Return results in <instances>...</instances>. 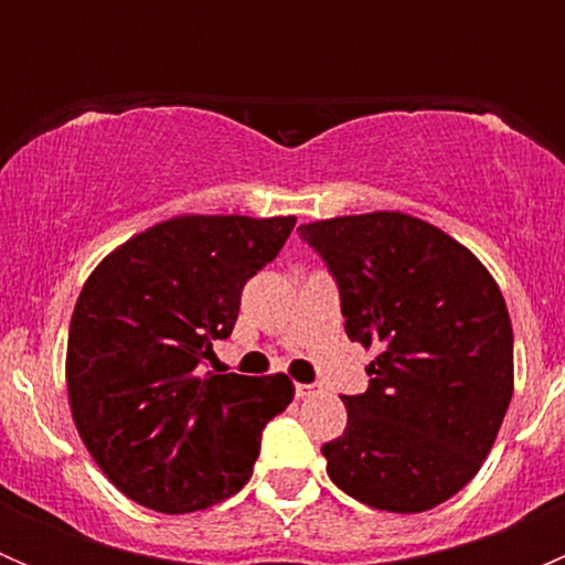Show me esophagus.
Here are the masks:
<instances>
[{
    "instance_id": "1",
    "label": "esophagus",
    "mask_w": 565,
    "mask_h": 565,
    "mask_svg": "<svg viewBox=\"0 0 565 565\" xmlns=\"http://www.w3.org/2000/svg\"><path fill=\"white\" fill-rule=\"evenodd\" d=\"M317 393H322V385H317V383H298L295 385V396L298 398H311V396H317Z\"/></svg>"
}]
</instances>
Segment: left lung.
Instances as JSON below:
<instances>
[{
  "instance_id": "obj_1",
  "label": "left lung",
  "mask_w": 565,
  "mask_h": 565,
  "mask_svg": "<svg viewBox=\"0 0 565 565\" xmlns=\"http://www.w3.org/2000/svg\"><path fill=\"white\" fill-rule=\"evenodd\" d=\"M339 287L350 341L374 347L369 388L341 396L328 476L372 509L418 514L478 472L514 391V330L465 246L402 213L298 226Z\"/></svg>"
}]
</instances>
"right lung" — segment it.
<instances>
[{
	"instance_id": "1",
	"label": "right lung",
	"mask_w": 565,
	"mask_h": 565,
	"mask_svg": "<svg viewBox=\"0 0 565 565\" xmlns=\"http://www.w3.org/2000/svg\"><path fill=\"white\" fill-rule=\"evenodd\" d=\"M295 218L182 215L108 254L76 300L67 396L84 446L139 505L188 514L248 483L262 429L292 402L284 374L204 372L250 276Z\"/></svg>"
}]
</instances>
